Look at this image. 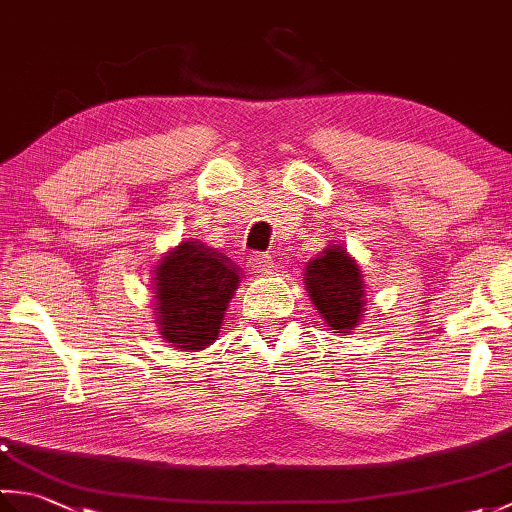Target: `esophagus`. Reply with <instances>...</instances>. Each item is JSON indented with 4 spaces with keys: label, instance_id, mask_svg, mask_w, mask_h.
I'll return each instance as SVG.
<instances>
[{
    "label": "esophagus",
    "instance_id": "34e87169",
    "mask_svg": "<svg viewBox=\"0 0 512 512\" xmlns=\"http://www.w3.org/2000/svg\"><path fill=\"white\" fill-rule=\"evenodd\" d=\"M246 264L255 270V273H264V270H270L273 268V259H270L268 255L264 253H253L248 259Z\"/></svg>",
    "mask_w": 512,
    "mask_h": 512
}]
</instances>
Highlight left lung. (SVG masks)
Listing matches in <instances>:
<instances>
[{"label":"left lung","instance_id":"obj_1","mask_svg":"<svg viewBox=\"0 0 512 512\" xmlns=\"http://www.w3.org/2000/svg\"><path fill=\"white\" fill-rule=\"evenodd\" d=\"M306 288L330 330L350 332L363 319L365 292L361 268L341 246H328L308 262Z\"/></svg>","mask_w":512,"mask_h":512}]
</instances>
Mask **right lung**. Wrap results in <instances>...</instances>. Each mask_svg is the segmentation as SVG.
Here are the masks:
<instances>
[{"instance_id": "right-lung-1", "label": "right lung", "mask_w": 512, "mask_h": 512, "mask_svg": "<svg viewBox=\"0 0 512 512\" xmlns=\"http://www.w3.org/2000/svg\"><path fill=\"white\" fill-rule=\"evenodd\" d=\"M239 268L198 239L182 242L156 268V319L162 339L182 352L211 345L239 286Z\"/></svg>"}]
</instances>
